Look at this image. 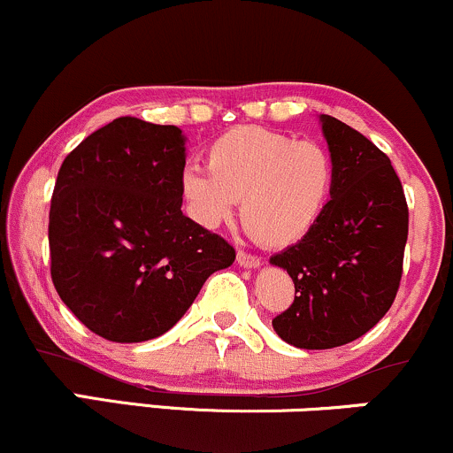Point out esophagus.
<instances>
[{"label":"esophagus","mask_w":453,"mask_h":453,"mask_svg":"<svg viewBox=\"0 0 453 453\" xmlns=\"http://www.w3.org/2000/svg\"><path fill=\"white\" fill-rule=\"evenodd\" d=\"M237 263L242 265V267H246V269L260 267V258L258 257H254V254H248V252H242V250L237 252Z\"/></svg>","instance_id":"34e87169"}]
</instances>
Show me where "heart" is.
Returning a JSON list of instances; mask_svg holds the SVG:
<instances>
[{"mask_svg":"<svg viewBox=\"0 0 453 453\" xmlns=\"http://www.w3.org/2000/svg\"><path fill=\"white\" fill-rule=\"evenodd\" d=\"M207 172L186 169L182 195L190 216L216 228L235 211L267 248L299 243L318 225L333 190V161L320 143L295 142L263 127L222 133L205 152Z\"/></svg>","mask_w":453,"mask_h":453,"instance_id":"obj_1","label":"heart"}]
</instances>
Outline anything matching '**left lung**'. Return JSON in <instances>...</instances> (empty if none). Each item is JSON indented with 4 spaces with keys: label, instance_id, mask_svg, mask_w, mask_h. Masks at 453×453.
Segmentation results:
<instances>
[{
    "label": "left lung",
    "instance_id": "8db88e82",
    "mask_svg": "<svg viewBox=\"0 0 453 453\" xmlns=\"http://www.w3.org/2000/svg\"><path fill=\"white\" fill-rule=\"evenodd\" d=\"M320 122L333 161L331 201L310 235L271 257L295 281V301L273 318V328L303 349L339 348L386 316L409 233L405 193L390 158L345 122L326 114Z\"/></svg>",
    "mask_w": 453,
    "mask_h": 453
}]
</instances>
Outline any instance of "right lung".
<instances>
[{
	"mask_svg": "<svg viewBox=\"0 0 453 453\" xmlns=\"http://www.w3.org/2000/svg\"><path fill=\"white\" fill-rule=\"evenodd\" d=\"M186 137L122 116L90 133L58 169L50 275L88 331L116 343L167 333L235 250L182 214Z\"/></svg>",
	"mask_w": 453,
	"mask_h": 453,
	"instance_id": "add662e5",
	"label": "right lung"
}]
</instances>
